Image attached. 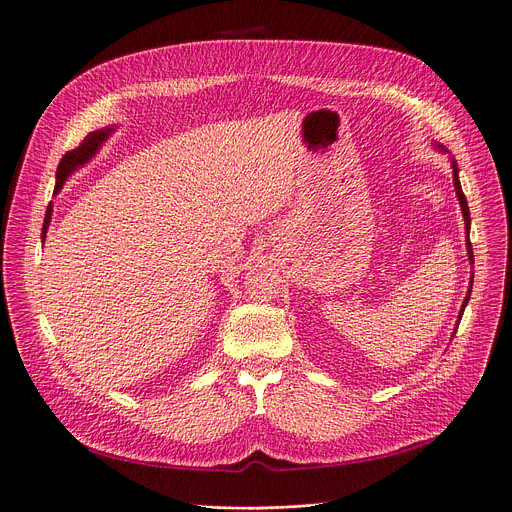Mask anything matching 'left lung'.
Returning a JSON list of instances; mask_svg holds the SVG:
<instances>
[{"mask_svg": "<svg viewBox=\"0 0 512 512\" xmlns=\"http://www.w3.org/2000/svg\"><path fill=\"white\" fill-rule=\"evenodd\" d=\"M452 167H454V188H456L458 201H460V207H462V215H464V221H466V234H469V221H471L469 205H466V196H464V192H462V188H460V180H458V169H456V163H454ZM466 251H469V257H471V263H473V247H471V242H469V240H466ZM471 284H473V280H471ZM469 297H471V291H469V295H466V299H464V305H462V309H460V318H462V311H464L466 303H469Z\"/></svg>", "mask_w": 512, "mask_h": 512, "instance_id": "8db88e82", "label": "left lung"}]
</instances>
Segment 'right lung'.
Here are the masks:
<instances>
[{"label":"right lung","mask_w":512,"mask_h":512,"mask_svg":"<svg viewBox=\"0 0 512 512\" xmlns=\"http://www.w3.org/2000/svg\"><path fill=\"white\" fill-rule=\"evenodd\" d=\"M113 131L110 127L106 129H98V131H92L90 136H87L75 150H69L64 154V157L60 159V165H58V171H56V188L54 192H58L64 184L66 177H69L79 165H83L85 161H90L94 154L98 152L100 144L108 138V133ZM50 219H52V205L48 207L46 211V221H43V230H41V238L46 240V232H48V226H50Z\"/></svg>","instance_id":"right-lung-1"}]
</instances>
